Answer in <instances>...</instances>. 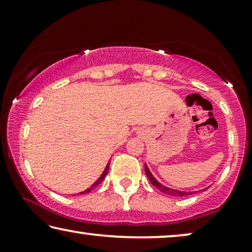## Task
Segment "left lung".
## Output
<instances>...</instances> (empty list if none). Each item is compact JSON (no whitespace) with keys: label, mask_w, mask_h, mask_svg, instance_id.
Wrapping results in <instances>:
<instances>
[{"label":"left lung","mask_w":252,"mask_h":252,"mask_svg":"<svg viewBox=\"0 0 252 252\" xmlns=\"http://www.w3.org/2000/svg\"><path fill=\"white\" fill-rule=\"evenodd\" d=\"M144 170H146V174L147 177L149 178V180L151 184H153V186H155L157 189H159V190L161 192H164V194L166 195H172V196H177V197H182V196H188V195H191L194 194V192H190V191H181V190H175V189H171L168 187H165V186H163L161 184H159L156 179L154 178V175L150 173L149 168L147 167V165H144Z\"/></svg>","instance_id":"obj_1"}]
</instances>
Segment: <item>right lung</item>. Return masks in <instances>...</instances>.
I'll use <instances>...</instances> for the list:
<instances>
[{
	"label": "right lung",
	"mask_w": 252,
	"mask_h": 252,
	"mask_svg": "<svg viewBox=\"0 0 252 252\" xmlns=\"http://www.w3.org/2000/svg\"><path fill=\"white\" fill-rule=\"evenodd\" d=\"M109 163H108V165H106V167H105V170H104V172H103V173H102V175H101V177H99L98 178V180L97 181H96L95 182V184H93V186H91V187H89L88 189H87V190H85V191H82V192H80V194H87V192H91L92 190H93V189H94L95 187H96V186H98L99 184H101V182L103 181V179H104L105 177H106V174H108V171H109Z\"/></svg>",
	"instance_id": "add662e5"
}]
</instances>
